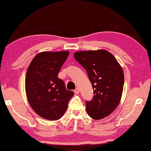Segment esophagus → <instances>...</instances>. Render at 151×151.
Here are the masks:
<instances>
[{"label":"esophagus","mask_w":151,"mask_h":151,"mask_svg":"<svg viewBox=\"0 0 151 151\" xmlns=\"http://www.w3.org/2000/svg\"><path fill=\"white\" fill-rule=\"evenodd\" d=\"M74 92H75V93L76 94H78V93H79V92H80V90H79V89H78V88H76L74 90Z\"/></svg>","instance_id":"34e87169"}]
</instances>
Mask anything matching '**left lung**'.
Here are the masks:
<instances>
[{
	"instance_id": "obj_1",
	"label": "left lung",
	"mask_w": 151,
	"mask_h": 151,
	"mask_svg": "<svg viewBox=\"0 0 151 151\" xmlns=\"http://www.w3.org/2000/svg\"><path fill=\"white\" fill-rule=\"evenodd\" d=\"M74 57L86 69L94 90V97L86 102V111L94 119L112 113L121 101L124 74L115 57L105 49L81 51Z\"/></svg>"
}]
</instances>
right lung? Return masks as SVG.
<instances>
[{"label":"right lung","instance_id":"1","mask_svg":"<svg viewBox=\"0 0 151 151\" xmlns=\"http://www.w3.org/2000/svg\"><path fill=\"white\" fill-rule=\"evenodd\" d=\"M68 55V51L41 52L32 59L27 70V99L33 110L45 119L53 121L61 118L74 95L58 78Z\"/></svg>","mask_w":151,"mask_h":151}]
</instances>
